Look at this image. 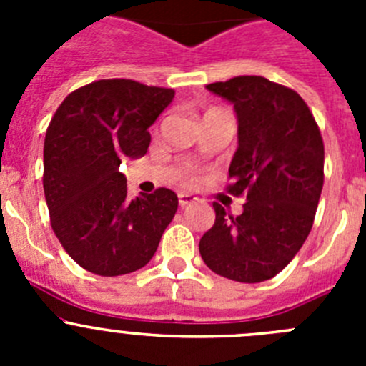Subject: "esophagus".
I'll return each instance as SVG.
<instances>
[{"label": "esophagus", "mask_w": 366, "mask_h": 366, "mask_svg": "<svg viewBox=\"0 0 366 366\" xmlns=\"http://www.w3.org/2000/svg\"><path fill=\"white\" fill-rule=\"evenodd\" d=\"M177 202H179V207H187V205H190V203L196 202V198L187 192H179L177 194Z\"/></svg>", "instance_id": "obj_1"}]
</instances>
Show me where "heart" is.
<instances>
[{"label":"heart","mask_w":366,"mask_h":366,"mask_svg":"<svg viewBox=\"0 0 366 366\" xmlns=\"http://www.w3.org/2000/svg\"><path fill=\"white\" fill-rule=\"evenodd\" d=\"M194 179H196V177H194L192 174H189V176H187V181H194Z\"/></svg>","instance_id":"b5f03b06"}]
</instances>
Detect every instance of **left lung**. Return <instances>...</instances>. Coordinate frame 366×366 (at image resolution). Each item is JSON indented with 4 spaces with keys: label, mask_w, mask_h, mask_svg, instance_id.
<instances>
[{
    "label": "left lung",
    "mask_w": 366,
    "mask_h": 366,
    "mask_svg": "<svg viewBox=\"0 0 366 366\" xmlns=\"http://www.w3.org/2000/svg\"><path fill=\"white\" fill-rule=\"evenodd\" d=\"M207 89L234 106L238 148L227 192L245 196L244 212L219 203L199 240L209 269L236 282L273 279L308 238L325 183V144L302 97L264 76H234Z\"/></svg>",
    "instance_id": "8db88e82"
}]
</instances>
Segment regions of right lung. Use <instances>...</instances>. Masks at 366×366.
<instances>
[{
    "mask_svg": "<svg viewBox=\"0 0 366 366\" xmlns=\"http://www.w3.org/2000/svg\"><path fill=\"white\" fill-rule=\"evenodd\" d=\"M174 89L97 80L58 106L44 143L51 227L80 267L100 277L134 273L152 260L177 211L176 192L128 198L122 159L143 157L150 128Z\"/></svg>",
    "mask_w": 366,
    "mask_h": 366,
    "instance_id": "add662e5",
    "label": "right lung"
}]
</instances>
